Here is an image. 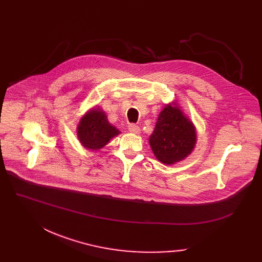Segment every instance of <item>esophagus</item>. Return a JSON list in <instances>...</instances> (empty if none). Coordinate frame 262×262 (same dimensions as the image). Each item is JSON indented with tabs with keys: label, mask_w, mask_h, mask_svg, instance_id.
Instances as JSON below:
<instances>
[{
	"label": "esophagus",
	"mask_w": 262,
	"mask_h": 262,
	"mask_svg": "<svg viewBox=\"0 0 262 262\" xmlns=\"http://www.w3.org/2000/svg\"><path fill=\"white\" fill-rule=\"evenodd\" d=\"M128 130L133 134H140V127L138 125H136V124H130V125H128Z\"/></svg>",
	"instance_id": "esophagus-1"
}]
</instances>
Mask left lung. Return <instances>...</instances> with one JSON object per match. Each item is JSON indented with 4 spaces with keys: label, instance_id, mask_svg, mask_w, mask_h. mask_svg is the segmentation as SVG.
<instances>
[{
    "label": "left lung",
    "instance_id": "obj_1",
    "mask_svg": "<svg viewBox=\"0 0 262 262\" xmlns=\"http://www.w3.org/2000/svg\"><path fill=\"white\" fill-rule=\"evenodd\" d=\"M148 142L159 161L168 166L174 164L193 150L196 143L195 127L175 103L168 104L159 114Z\"/></svg>",
    "mask_w": 262,
    "mask_h": 262
}]
</instances>
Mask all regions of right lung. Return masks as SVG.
<instances>
[{
	"label": "right lung",
	"mask_w": 262,
	"mask_h": 262,
	"mask_svg": "<svg viewBox=\"0 0 262 262\" xmlns=\"http://www.w3.org/2000/svg\"><path fill=\"white\" fill-rule=\"evenodd\" d=\"M119 134V129L108 122L105 112L100 108L89 110L77 125L78 140L82 146L91 150L104 147Z\"/></svg>",
	"instance_id": "obj_1"
}]
</instances>
